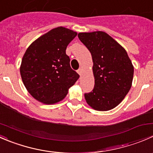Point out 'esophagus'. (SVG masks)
<instances>
[{"label": "esophagus", "instance_id": "obj_1", "mask_svg": "<svg viewBox=\"0 0 153 153\" xmlns=\"http://www.w3.org/2000/svg\"><path fill=\"white\" fill-rule=\"evenodd\" d=\"M77 72H78L80 75H81V74H82V69H81V68L78 69V70H77Z\"/></svg>", "mask_w": 153, "mask_h": 153}]
</instances>
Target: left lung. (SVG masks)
Masks as SVG:
<instances>
[{"label":"left lung","mask_w":153,"mask_h":153,"mask_svg":"<svg viewBox=\"0 0 153 153\" xmlns=\"http://www.w3.org/2000/svg\"><path fill=\"white\" fill-rule=\"evenodd\" d=\"M78 36L93 61L95 86L92 92L84 94L86 103L95 110H110L129 92L133 65L124 48L106 32H80Z\"/></svg>","instance_id":"obj_1"}]
</instances>
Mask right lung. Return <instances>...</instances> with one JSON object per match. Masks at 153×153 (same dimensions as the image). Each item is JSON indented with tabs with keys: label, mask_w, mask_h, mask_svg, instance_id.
<instances>
[{
	"label": "right lung",
	"mask_w": 153,
	"mask_h": 153,
	"mask_svg": "<svg viewBox=\"0 0 153 153\" xmlns=\"http://www.w3.org/2000/svg\"><path fill=\"white\" fill-rule=\"evenodd\" d=\"M77 32L65 27L52 29L27 48L20 72L29 93L37 101L53 104L62 101L79 78L66 54Z\"/></svg>",
	"instance_id": "add662e5"
}]
</instances>
